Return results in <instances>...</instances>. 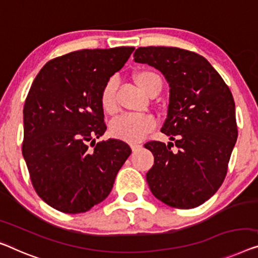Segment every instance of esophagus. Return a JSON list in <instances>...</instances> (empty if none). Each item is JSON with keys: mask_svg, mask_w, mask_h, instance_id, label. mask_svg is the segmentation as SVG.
I'll return each mask as SVG.
<instances>
[{"mask_svg": "<svg viewBox=\"0 0 258 258\" xmlns=\"http://www.w3.org/2000/svg\"><path fill=\"white\" fill-rule=\"evenodd\" d=\"M131 148H132L133 152L139 151V149L142 148V146L140 144H131Z\"/></svg>", "mask_w": 258, "mask_h": 258, "instance_id": "obj_1", "label": "esophagus"}]
</instances>
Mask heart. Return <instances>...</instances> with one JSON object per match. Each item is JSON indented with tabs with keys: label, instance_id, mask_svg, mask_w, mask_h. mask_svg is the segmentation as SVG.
<instances>
[{
	"label": "heart",
	"instance_id": "b5f03b06",
	"mask_svg": "<svg viewBox=\"0 0 258 258\" xmlns=\"http://www.w3.org/2000/svg\"><path fill=\"white\" fill-rule=\"evenodd\" d=\"M134 82L146 95L157 94L162 88V80L152 71H140L133 75ZM117 82L111 79L105 83L101 92V105L106 113L116 110ZM154 128V120L149 116L139 114H122L113 119L110 125V132L114 138L127 142L141 141Z\"/></svg>",
	"mask_w": 258,
	"mask_h": 258
}]
</instances>
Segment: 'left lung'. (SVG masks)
<instances>
[{"label": "left lung", "mask_w": 258, "mask_h": 258, "mask_svg": "<svg viewBox=\"0 0 258 258\" xmlns=\"http://www.w3.org/2000/svg\"><path fill=\"white\" fill-rule=\"evenodd\" d=\"M134 61L159 69L170 87L161 132L171 141L145 145L154 155L146 175L152 194L176 209H194L221 186L237 139L235 103L227 84L205 57L177 47L149 46ZM177 147L176 151L171 147Z\"/></svg>", "instance_id": "8db88e82"}]
</instances>
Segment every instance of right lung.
I'll list each match as a JSON object with an SVG mask.
<instances>
[{"label": "right lung", "instance_id": "add662e5", "mask_svg": "<svg viewBox=\"0 0 258 258\" xmlns=\"http://www.w3.org/2000/svg\"><path fill=\"white\" fill-rule=\"evenodd\" d=\"M133 51L68 53L48 61L30 88L22 153L38 196L60 212L83 213L104 201L132 153L124 141L95 138L106 130L102 89Z\"/></svg>", "mask_w": 258, "mask_h": 258}]
</instances>
